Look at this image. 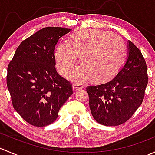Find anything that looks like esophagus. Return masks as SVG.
<instances>
[{"label": "esophagus", "instance_id": "obj_1", "mask_svg": "<svg viewBox=\"0 0 155 155\" xmlns=\"http://www.w3.org/2000/svg\"><path fill=\"white\" fill-rule=\"evenodd\" d=\"M82 87H82L81 85H79V84H73V89L74 91H79L81 90Z\"/></svg>", "mask_w": 155, "mask_h": 155}]
</instances>
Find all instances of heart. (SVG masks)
I'll list each match as a JSON object with an SVG mask.
<instances>
[{"instance_id": "obj_1", "label": "heart", "mask_w": 155, "mask_h": 155, "mask_svg": "<svg viewBox=\"0 0 155 155\" xmlns=\"http://www.w3.org/2000/svg\"><path fill=\"white\" fill-rule=\"evenodd\" d=\"M78 55L82 65L76 67L68 78L82 82L91 78L93 82H104L113 78L122 66L126 56L124 40L109 31L78 29L70 41L58 43L54 51L56 66L67 75L76 62Z\"/></svg>"}]
</instances>
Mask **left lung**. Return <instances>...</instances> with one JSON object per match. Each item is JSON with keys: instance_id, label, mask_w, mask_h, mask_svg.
Instances as JSON below:
<instances>
[{"instance_id": "1", "label": "left lung", "mask_w": 155, "mask_h": 155, "mask_svg": "<svg viewBox=\"0 0 155 155\" xmlns=\"http://www.w3.org/2000/svg\"><path fill=\"white\" fill-rule=\"evenodd\" d=\"M125 64L106 83L89 85V107L97 122L118 126L130 119L143 103L148 85L147 66L141 51L128 40Z\"/></svg>"}]
</instances>
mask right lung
<instances>
[{"mask_svg": "<svg viewBox=\"0 0 155 155\" xmlns=\"http://www.w3.org/2000/svg\"><path fill=\"white\" fill-rule=\"evenodd\" d=\"M71 29L46 27L23 40L7 68V85L12 106L36 127L54 122L73 94L72 84L55 69L54 48Z\"/></svg>", "mask_w": 155, "mask_h": 155, "instance_id": "1", "label": "right lung"}]
</instances>
